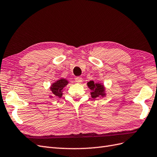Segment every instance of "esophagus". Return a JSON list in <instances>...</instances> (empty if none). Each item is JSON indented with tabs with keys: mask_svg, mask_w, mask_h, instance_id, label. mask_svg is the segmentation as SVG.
I'll list each match as a JSON object with an SVG mask.
<instances>
[{
	"mask_svg": "<svg viewBox=\"0 0 157 157\" xmlns=\"http://www.w3.org/2000/svg\"><path fill=\"white\" fill-rule=\"evenodd\" d=\"M75 81L77 83H81L82 82V78L81 77H77L75 78Z\"/></svg>",
	"mask_w": 157,
	"mask_h": 157,
	"instance_id": "1",
	"label": "esophagus"
}]
</instances>
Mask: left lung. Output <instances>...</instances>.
<instances>
[{"instance_id":"left-lung-1","label":"left lung","mask_w":157,"mask_h":157,"mask_svg":"<svg viewBox=\"0 0 157 157\" xmlns=\"http://www.w3.org/2000/svg\"><path fill=\"white\" fill-rule=\"evenodd\" d=\"M88 86L89 88L92 90L91 96L92 98H98L100 96H105V88H104L103 85L99 84V83H95L93 80H91L87 83Z\"/></svg>"}]
</instances>
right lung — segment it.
I'll return each mask as SVG.
<instances>
[{"label": "right lung", "instance_id": "add662e5", "mask_svg": "<svg viewBox=\"0 0 157 157\" xmlns=\"http://www.w3.org/2000/svg\"><path fill=\"white\" fill-rule=\"evenodd\" d=\"M68 84V81L64 78H61L54 83L52 84V86L50 87V90L54 94V96L56 97L61 98L63 95V89L64 87L67 86Z\"/></svg>", "mask_w": 157, "mask_h": 157}]
</instances>
